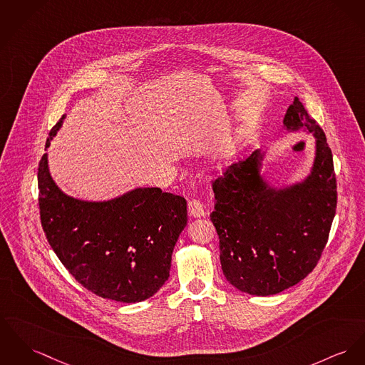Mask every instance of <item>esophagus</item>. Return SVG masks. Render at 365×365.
Wrapping results in <instances>:
<instances>
[{
  "mask_svg": "<svg viewBox=\"0 0 365 365\" xmlns=\"http://www.w3.org/2000/svg\"><path fill=\"white\" fill-rule=\"evenodd\" d=\"M188 213L191 217H196V219L205 216V209H203V205L200 203V200L191 199L188 202Z\"/></svg>",
  "mask_w": 365,
  "mask_h": 365,
  "instance_id": "esophagus-1",
  "label": "esophagus"
}]
</instances>
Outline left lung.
I'll use <instances>...</instances> for the list:
<instances>
[{
	"label": "left lung",
	"mask_w": 365,
	"mask_h": 365,
	"mask_svg": "<svg viewBox=\"0 0 365 365\" xmlns=\"http://www.w3.org/2000/svg\"><path fill=\"white\" fill-rule=\"evenodd\" d=\"M289 133L316 137V158L309 175L284 188L262 175L264 153L255 150L213 181L210 220L220 240V262L237 289L269 296L306 278L328 242L336 210V177L322 128L296 97L284 118Z\"/></svg>",
	"instance_id": "left-lung-1"
}]
</instances>
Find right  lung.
Returning a JSON list of instances; mask_svg holds the SVG:
<instances>
[{
  "label": "right lung",
  "mask_w": 365,
  "mask_h": 365,
  "mask_svg": "<svg viewBox=\"0 0 365 365\" xmlns=\"http://www.w3.org/2000/svg\"><path fill=\"white\" fill-rule=\"evenodd\" d=\"M65 115L49 131L46 149ZM41 225L51 247L74 279L103 299L146 300L170 275L171 255L187 225V200L160 188H135L90 202L62 192L48 156L38 163Z\"/></svg>",
  "instance_id": "1"
}]
</instances>
